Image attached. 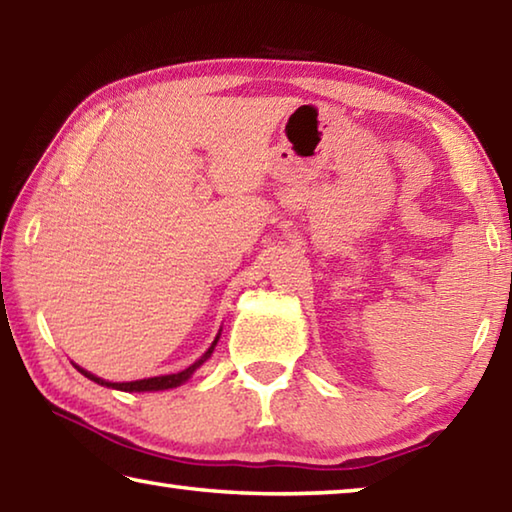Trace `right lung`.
Returning <instances> with one entry per match:
<instances>
[{
	"label": "right lung",
	"mask_w": 512,
	"mask_h": 512,
	"mask_svg": "<svg viewBox=\"0 0 512 512\" xmlns=\"http://www.w3.org/2000/svg\"><path fill=\"white\" fill-rule=\"evenodd\" d=\"M219 336L221 334H216V339H214V343L210 345V350H207L201 359H198L196 363H192V366L189 368H185V370H180V372H173V375H160V377H149V379H137V381H106V379H101V377H97V375H92V372H88V370H83V368H79V372L81 375H85L88 379H92V381H97V384H101V386H108V388H117V391H126V393H144V391H167V388H176V386H180V384H185V381L194 375V372L203 366V363L212 357V352H214V345H216V341H219Z\"/></svg>",
	"instance_id": "add662e5"
}]
</instances>
